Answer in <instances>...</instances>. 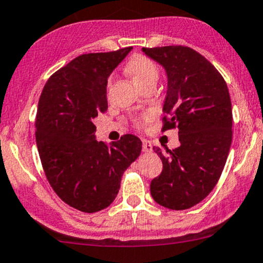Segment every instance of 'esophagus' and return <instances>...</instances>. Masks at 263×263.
Masks as SVG:
<instances>
[{
  "instance_id": "1",
  "label": "esophagus",
  "mask_w": 263,
  "mask_h": 263,
  "mask_svg": "<svg viewBox=\"0 0 263 263\" xmlns=\"http://www.w3.org/2000/svg\"><path fill=\"white\" fill-rule=\"evenodd\" d=\"M151 150H153V145H151L150 141L143 139V151L144 153H150Z\"/></svg>"
}]
</instances>
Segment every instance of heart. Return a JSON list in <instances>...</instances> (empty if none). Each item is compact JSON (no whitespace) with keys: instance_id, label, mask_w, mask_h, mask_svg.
I'll return each instance as SVG.
<instances>
[{"instance_id":"heart-1","label":"heart","mask_w":263,"mask_h":263,"mask_svg":"<svg viewBox=\"0 0 263 263\" xmlns=\"http://www.w3.org/2000/svg\"><path fill=\"white\" fill-rule=\"evenodd\" d=\"M125 70L140 87L156 83L160 75L157 65L145 55H134L126 64Z\"/></svg>"}]
</instances>
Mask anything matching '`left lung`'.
<instances>
[{"mask_svg":"<svg viewBox=\"0 0 263 263\" xmlns=\"http://www.w3.org/2000/svg\"><path fill=\"white\" fill-rule=\"evenodd\" d=\"M167 75L163 126H177L181 145L174 150L153 149L162 161L154 178V200L172 211L198 204L212 192L223 172L231 139L233 113L223 76L206 59L188 46L143 48Z\"/></svg>","mask_w":263,"mask_h":263,"instance_id":"1","label":"left lung"}]
</instances>
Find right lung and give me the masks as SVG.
Listing matches in <instances>:
<instances>
[{"mask_svg":"<svg viewBox=\"0 0 263 263\" xmlns=\"http://www.w3.org/2000/svg\"><path fill=\"white\" fill-rule=\"evenodd\" d=\"M132 49L80 55L52 73L40 95V161L54 192L77 211L95 213L110 205L123 174L141 153V140L132 134L109 145L96 140L93 124L108 108V77Z\"/></svg>","mask_w":263,"mask_h":263,"instance_id":"1","label":"right lung"}]
</instances>
